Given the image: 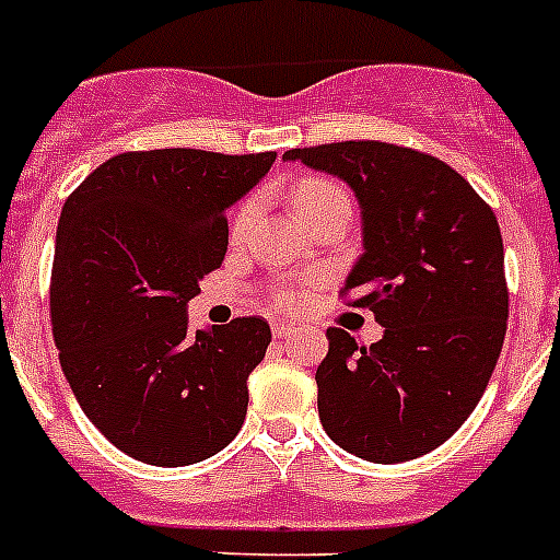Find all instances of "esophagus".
I'll return each instance as SVG.
<instances>
[{"label":"esophagus","mask_w":560,"mask_h":560,"mask_svg":"<svg viewBox=\"0 0 560 560\" xmlns=\"http://www.w3.org/2000/svg\"><path fill=\"white\" fill-rule=\"evenodd\" d=\"M295 332V324H284V320H279V324H273V338L284 340L290 338V335Z\"/></svg>","instance_id":"esophagus-1"}]
</instances>
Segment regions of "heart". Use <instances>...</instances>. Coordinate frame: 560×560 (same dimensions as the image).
I'll return each mask as SVG.
<instances>
[{"label":"heart","mask_w":560,"mask_h":560,"mask_svg":"<svg viewBox=\"0 0 560 560\" xmlns=\"http://www.w3.org/2000/svg\"><path fill=\"white\" fill-rule=\"evenodd\" d=\"M293 199L299 211L313 220L318 217L320 211H327V208L338 206V202H349V197L340 191L335 183H327V179H318V177H307V179H299L293 188ZM256 211H259V202L256 197H247L236 213H233V222H231V236L233 240H242L250 228V222L256 220ZM307 290L310 284L307 281H290V279H279L270 284L267 290V304L270 310L276 313H295L301 310V304L307 301Z\"/></svg>","instance_id":"1"}]
</instances>
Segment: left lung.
I'll return each mask as SVG.
<instances>
[{
    "label": "left lung",
    "mask_w": 560,
    "mask_h": 560,
    "mask_svg": "<svg viewBox=\"0 0 560 560\" xmlns=\"http://www.w3.org/2000/svg\"><path fill=\"white\" fill-rule=\"evenodd\" d=\"M284 160L352 186L363 256L340 295L386 327L372 347L327 329L315 372L324 431L381 465L440 448L485 395L508 332L493 208L448 163L408 145L343 140L290 149Z\"/></svg>",
    "instance_id": "8db88e82"
}]
</instances>
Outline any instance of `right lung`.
Returning <instances> with one entry per match:
<instances>
[{
  "label": "right lung",
  "instance_id": "add662e5",
  "mask_svg": "<svg viewBox=\"0 0 560 560\" xmlns=\"http://www.w3.org/2000/svg\"><path fill=\"white\" fill-rule=\"evenodd\" d=\"M276 152H124L67 197L56 233L50 320L78 406L132 459L194 465L240 434L247 374L270 327L259 315L188 329V301L222 265L225 211Z\"/></svg>",
  "mask_w": 560,
  "mask_h": 560
}]
</instances>
